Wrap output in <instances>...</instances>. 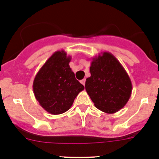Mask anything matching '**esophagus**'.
Listing matches in <instances>:
<instances>
[{"mask_svg":"<svg viewBox=\"0 0 159 159\" xmlns=\"http://www.w3.org/2000/svg\"><path fill=\"white\" fill-rule=\"evenodd\" d=\"M81 83L84 86V84H85V79H82V80H81Z\"/></svg>","mask_w":159,"mask_h":159,"instance_id":"1","label":"esophagus"}]
</instances>
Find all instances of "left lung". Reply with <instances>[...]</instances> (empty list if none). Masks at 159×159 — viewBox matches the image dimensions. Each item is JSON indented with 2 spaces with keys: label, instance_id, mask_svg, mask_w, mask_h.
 Segmentation results:
<instances>
[{
  "label": "left lung",
  "instance_id": "1",
  "mask_svg": "<svg viewBox=\"0 0 159 159\" xmlns=\"http://www.w3.org/2000/svg\"><path fill=\"white\" fill-rule=\"evenodd\" d=\"M91 76L85 81V90L95 107L107 114H114L126 104L131 96L129 76L118 59L107 52L93 58Z\"/></svg>",
  "mask_w": 159,
  "mask_h": 159
}]
</instances>
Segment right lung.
I'll return each mask as SVG.
<instances>
[{"label": "right lung", "instance_id": "1", "mask_svg": "<svg viewBox=\"0 0 159 159\" xmlns=\"http://www.w3.org/2000/svg\"><path fill=\"white\" fill-rule=\"evenodd\" d=\"M71 56L57 51L44 63L35 76L33 90L36 100L47 112L60 115L70 109L84 89L70 67Z\"/></svg>", "mask_w": 159, "mask_h": 159}]
</instances>
